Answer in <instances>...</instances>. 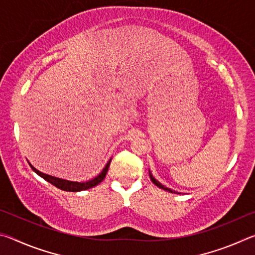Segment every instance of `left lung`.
<instances>
[{"mask_svg": "<svg viewBox=\"0 0 255 255\" xmlns=\"http://www.w3.org/2000/svg\"><path fill=\"white\" fill-rule=\"evenodd\" d=\"M149 178H150V180H152V182H153L155 185H157L158 188H161V189H163V190H165V191H169V192H172V193H180V192L174 191V190H172V189H170V188H166L165 185H163L161 182H158V181L154 178L153 174H152V172H150V171H149Z\"/></svg>", "mask_w": 255, "mask_h": 255, "instance_id": "left-lung-1", "label": "left lung"}]
</instances>
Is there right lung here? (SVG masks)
Listing matches in <instances>:
<instances>
[{"instance_id": "right-lung-1", "label": "right lung", "mask_w": 255, "mask_h": 255, "mask_svg": "<svg viewBox=\"0 0 255 255\" xmlns=\"http://www.w3.org/2000/svg\"><path fill=\"white\" fill-rule=\"evenodd\" d=\"M110 162H111V158L108 161V163L106 164V166L103 167V170L101 171V173H99V175H97L96 178H93L92 180H89L86 181V182H75V181H68V180H64V179H60V178H56V176L53 175H48V174H45L42 173V172L38 171L36 167H33L31 165V163H29V165L31 166V169L36 172V173L41 176L42 179H45L47 182L51 183L55 187H57L60 190H64V191H70V192H79V191H83V190H88L90 188H93L98 185L99 183L103 181V179L106 178V174L108 172V169H109V165H110Z\"/></svg>"}]
</instances>
